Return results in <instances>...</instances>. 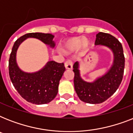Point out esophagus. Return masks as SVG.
Returning <instances> with one entry per match:
<instances>
[{"label": "esophagus", "mask_w": 133, "mask_h": 133, "mask_svg": "<svg viewBox=\"0 0 133 133\" xmlns=\"http://www.w3.org/2000/svg\"><path fill=\"white\" fill-rule=\"evenodd\" d=\"M72 61L71 60V59H68V60H67L65 63V68L66 69H72Z\"/></svg>", "instance_id": "esophagus-1"}]
</instances>
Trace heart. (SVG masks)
<instances>
[{
    "mask_svg": "<svg viewBox=\"0 0 133 133\" xmlns=\"http://www.w3.org/2000/svg\"><path fill=\"white\" fill-rule=\"evenodd\" d=\"M87 44V40L85 38H73L69 40L64 45L63 50L66 52H70L78 50L81 47Z\"/></svg>",
    "mask_w": 133,
    "mask_h": 133,
    "instance_id": "b5f03b06",
    "label": "heart"
}]
</instances>
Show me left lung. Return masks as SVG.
<instances>
[{"label":"left lung","instance_id":"left-lung-1","mask_svg":"<svg viewBox=\"0 0 133 133\" xmlns=\"http://www.w3.org/2000/svg\"><path fill=\"white\" fill-rule=\"evenodd\" d=\"M96 37L95 45L108 47L113 52V65L110 70L93 83H88L80 77L78 62L73 65L74 84L78 97L83 102L92 104L102 103L115 92L123 79L125 66L122 43L115 36L104 32H99Z\"/></svg>","mask_w":133,"mask_h":133}]
</instances>
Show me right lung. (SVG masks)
Segmentation results:
<instances>
[{
  "label": "right lung",
  "instance_id": "obj_1",
  "mask_svg": "<svg viewBox=\"0 0 133 133\" xmlns=\"http://www.w3.org/2000/svg\"><path fill=\"white\" fill-rule=\"evenodd\" d=\"M27 38H36L54 48V36L44 33H28L16 41L9 59V75L12 84L21 96L28 102L45 104L52 101L58 92L59 81L65 71L64 63L51 61L44 68L35 73H26L18 68L16 61V50Z\"/></svg>",
  "mask_w": 133,
  "mask_h": 133
}]
</instances>
